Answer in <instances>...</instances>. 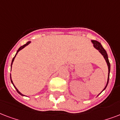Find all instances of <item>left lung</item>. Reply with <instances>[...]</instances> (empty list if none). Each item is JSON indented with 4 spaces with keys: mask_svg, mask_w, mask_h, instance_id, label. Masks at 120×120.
Segmentation results:
<instances>
[{
    "mask_svg": "<svg viewBox=\"0 0 120 120\" xmlns=\"http://www.w3.org/2000/svg\"><path fill=\"white\" fill-rule=\"evenodd\" d=\"M91 42H93V44L94 47H95L96 49H98L100 53L103 56L104 58H105V59L106 60V63H107L108 67V77L107 83H106V85L105 88H104L103 90V91H104V90L106 89V88L107 87V85L108 84V82H109V72H110V64H109V60H108V54L107 53H106V51L105 50V49L103 47V46L101 45V43H100V42H99L98 41H94V40H92ZM99 94H98V95H99Z\"/></svg>",
    "mask_w": 120,
    "mask_h": 120,
    "instance_id": "8db88e82",
    "label": "left lung"
}]
</instances>
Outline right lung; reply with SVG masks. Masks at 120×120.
Segmentation results:
<instances>
[{
	"mask_svg": "<svg viewBox=\"0 0 120 120\" xmlns=\"http://www.w3.org/2000/svg\"><path fill=\"white\" fill-rule=\"evenodd\" d=\"M30 41L27 42V43L26 44H24V45H22V46H21V47H19V49L17 50V53L15 54V56H14V58H13V59H12V63H11V68H12V63H13V62H14V60L15 57V56H16L17 54L18 53V52L19 51H20V50H21V49H23V48H24V47H26V45H28V44H30ZM10 77H11V82H12V84H13L12 80V79H11V75H10ZM13 85H14V87H15V90H16V91H17V93H18L19 94H20V95H22V96H24V94H22L21 93H20V91H19V90H17V88H15V86H14V84H13Z\"/></svg>",
	"mask_w": 120,
	"mask_h": 120,
	"instance_id": "obj_1",
	"label": "right lung"
}]
</instances>
